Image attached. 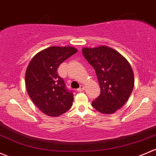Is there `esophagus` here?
I'll list each match as a JSON object with an SVG mask.
<instances>
[{
	"instance_id": "1",
	"label": "esophagus",
	"mask_w": 156,
	"mask_h": 156,
	"mask_svg": "<svg viewBox=\"0 0 156 156\" xmlns=\"http://www.w3.org/2000/svg\"><path fill=\"white\" fill-rule=\"evenodd\" d=\"M83 89H84V87H83V85H81V86H80V87L78 88V90H77V91H78V92H81V91L83 90Z\"/></svg>"
}]
</instances>
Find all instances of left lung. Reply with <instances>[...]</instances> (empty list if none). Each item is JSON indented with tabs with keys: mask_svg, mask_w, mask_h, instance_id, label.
Masks as SVG:
<instances>
[{
	"mask_svg": "<svg viewBox=\"0 0 156 156\" xmlns=\"http://www.w3.org/2000/svg\"><path fill=\"white\" fill-rule=\"evenodd\" d=\"M82 54L96 72L100 95L92 106L102 114H113L126 102L134 87V73L129 62L108 46L83 48Z\"/></svg>",
	"mask_w": 156,
	"mask_h": 156,
	"instance_id": "obj_1",
	"label": "left lung"
}]
</instances>
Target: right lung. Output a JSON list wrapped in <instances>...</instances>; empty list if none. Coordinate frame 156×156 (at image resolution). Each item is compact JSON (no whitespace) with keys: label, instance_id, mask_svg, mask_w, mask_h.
<instances>
[{"label":"right lung","instance_id":"add662e5","mask_svg":"<svg viewBox=\"0 0 156 156\" xmlns=\"http://www.w3.org/2000/svg\"><path fill=\"white\" fill-rule=\"evenodd\" d=\"M78 51L73 47L51 46L30 60L25 74V84L33 102L46 115L58 117L73 105L74 95L59 76L57 68Z\"/></svg>","mask_w":156,"mask_h":156}]
</instances>
